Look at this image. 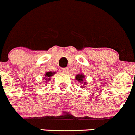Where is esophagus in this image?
I'll use <instances>...</instances> for the list:
<instances>
[{
	"label": "esophagus",
	"mask_w": 135,
	"mask_h": 135,
	"mask_svg": "<svg viewBox=\"0 0 135 135\" xmlns=\"http://www.w3.org/2000/svg\"><path fill=\"white\" fill-rule=\"evenodd\" d=\"M60 72L62 73H66L68 72V69L66 68H61L60 69Z\"/></svg>",
	"instance_id": "1"
}]
</instances>
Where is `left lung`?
<instances>
[{
	"label": "left lung",
	"mask_w": 135,
	"mask_h": 135,
	"mask_svg": "<svg viewBox=\"0 0 135 135\" xmlns=\"http://www.w3.org/2000/svg\"><path fill=\"white\" fill-rule=\"evenodd\" d=\"M75 79H76L77 81H79V83H82V84H83L84 85H86L85 75L83 73H79L78 74V75H76V76H75ZM81 87H83L84 86H81Z\"/></svg>",
	"instance_id": "obj_1"
}]
</instances>
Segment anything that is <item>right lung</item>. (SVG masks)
<instances>
[{
  "mask_svg": "<svg viewBox=\"0 0 135 135\" xmlns=\"http://www.w3.org/2000/svg\"><path fill=\"white\" fill-rule=\"evenodd\" d=\"M54 74H55V72H46V74H45V77L44 79H46V82H48V81H49L50 80V77L52 76H53V75Z\"/></svg>",
  "mask_w": 135,
  "mask_h": 135,
  "instance_id": "1",
  "label": "right lung"
}]
</instances>
